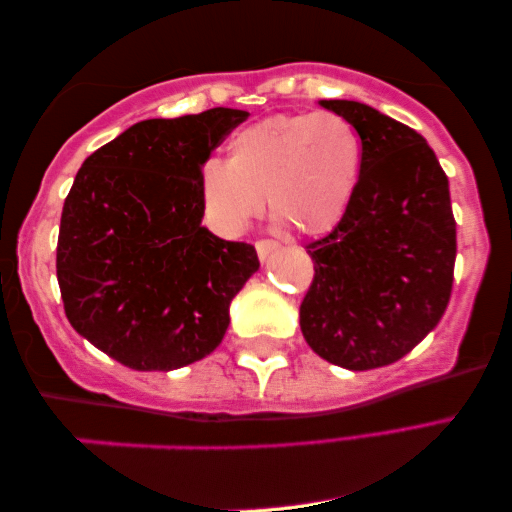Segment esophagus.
I'll use <instances>...</instances> for the list:
<instances>
[{
    "label": "esophagus",
    "mask_w": 512,
    "mask_h": 512,
    "mask_svg": "<svg viewBox=\"0 0 512 512\" xmlns=\"http://www.w3.org/2000/svg\"><path fill=\"white\" fill-rule=\"evenodd\" d=\"M276 249H279V242H274V240H258L256 242V251H258V258H261V261H267V258H270Z\"/></svg>",
    "instance_id": "obj_1"
}]
</instances>
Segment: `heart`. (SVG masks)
Segmentation results:
<instances>
[{"label":"heart","instance_id":"heart-1","mask_svg":"<svg viewBox=\"0 0 512 512\" xmlns=\"http://www.w3.org/2000/svg\"><path fill=\"white\" fill-rule=\"evenodd\" d=\"M363 174V140L338 113H281L240 129L229 161H206L199 197L217 229L238 233L263 213L304 236L331 231Z\"/></svg>","mask_w":512,"mask_h":512}]
</instances>
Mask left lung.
Here are the masks:
<instances>
[{
  "instance_id": "left-lung-1",
  "label": "left lung",
  "mask_w": 512,
  "mask_h": 512,
  "mask_svg": "<svg viewBox=\"0 0 512 512\" xmlns=\"http://www.w3.org/2000/svg\"><path fill=\"white\" fill-rule=\"evenodd\" d=\"M320 106L360 133L363 174L345 217L308 245L315 276L299 324L317 356L374 370L404 358L447 311L456 263L449 181L415 129L349 99Z\"/></svg>"
}]
</instances>
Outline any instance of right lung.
Returning <instances> with one entry per match:
<instances>
[{"mask_svg":"<svg viewBox=\"0 0 512 512\" xmlns=\"http://www.w3.org/2000/svg\"><path fill=\"white\" fill-rule=\"evenodd\" d=\"M249 117L211 108L142 120L83 161L63 204L56 276L72 329L117 363L170 372L220 345L258 263L201 226L199 174Z\"/></svg>","mask_w":512,"mask_h":512,"instance_id":"1","label":"right lung"}]
</instances>
